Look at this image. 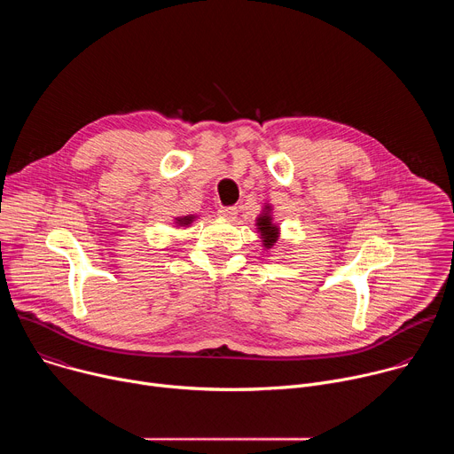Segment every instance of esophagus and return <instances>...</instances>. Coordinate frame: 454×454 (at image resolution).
<instances>
[{
	"instance_id": "obj_1",
	"label": "esophagus",
	"mask_w": 454,
	"mask_h": 454,
	"mask_svg": "<svg viewBox=\"0 0 454 454\" xmlns=\"http://www.w3.org/2000/svg\"><path fill=\"white\" fill-rule=\"evenodd\" d=\"M237 214H239V210L235 207H221L219 208V215L228 221H233L237 217Z\"/></svg>"
}]
</instances>
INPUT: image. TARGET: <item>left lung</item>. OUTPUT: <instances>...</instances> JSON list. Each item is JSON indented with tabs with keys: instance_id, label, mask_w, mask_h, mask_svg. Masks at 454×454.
<instances>
[{
	"instance_id": "8db88e82",
	"label": "left lung",
	"mask_w": 454,
	"mask_h": 454,
	"mask_svg": "<svg viewBox=\"0 0 454 454\" xmlns=\"http://www.w3.org/2000/svg\"><path fill=\"white\" fill-rule=\"evenodd\" d=\"M256 224H258V230H261V233H262L266 247H271L273 242H277V239H278V228L271 224V217L270 215L258 217Z\"/></svg>"
}]
</instances>
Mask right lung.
Instances as JSON below:
<instances>
[{"instance_id": "obj_1", "label": "right lung", "mask_w": 454, "mask_h": 454, "mask_svg": "<svg viewBox=\"0 0 454 454\" xmlns=\"http://www.w3.org/2000/svg\"><path fill=\"white\" fill-rule=\"evenodd\" d=\"M192 221V217H184V219H179V224H188Z\"/></svg>"}]
</instances>
